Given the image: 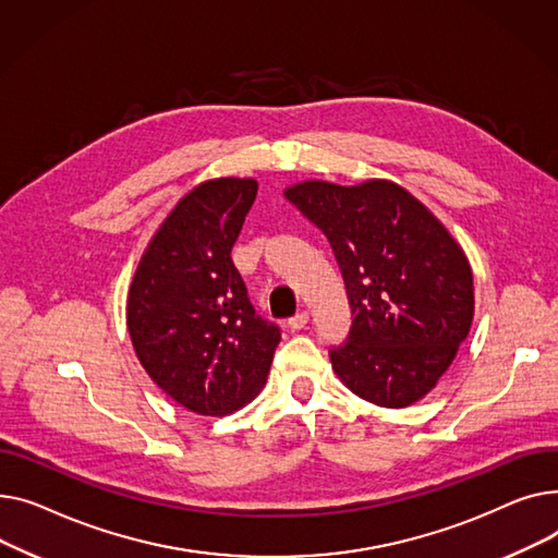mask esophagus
Returning a JSON list of instances; mask_svg holds the SVG:
<instances>
[{
  "label": "esophagus",
  "instance_id": "1",
  "mask_svg": "<svg viewBox=\"0 0 558 558\" xmlns=\"http://www.w3.org/2000/svg\"><path fill=\"white\" fill-rule=\"evenodd\" d=\"M306 324H308V313H306V311H300L298 315H292V317L288 319V326H290L292 331H302Z\"/></svg>",
  "mask_w": 558,
  "mask_h": 558
}]
</instances>
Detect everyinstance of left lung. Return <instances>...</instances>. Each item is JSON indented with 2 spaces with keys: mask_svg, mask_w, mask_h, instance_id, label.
Wrapping results in <instances>:
<instances>
[{
  "mask_svg": "<svg viewBox=\"0 0 558 558\" xmlns=\"http://www.w3.org/2000/svg\"><path fill=\"white\" fill-rule=\"evenodd\" d=\"M329 241L351 329L331 347L340 380L380 408H405L437 385L473 322V272L446 227L403 186L308 180L283 191Z\"/></svg>",
  "mask_w": 558,
  "mask_h": 558,
  "instance_id": "1",
  "label": "left lung"
}]
</instances>
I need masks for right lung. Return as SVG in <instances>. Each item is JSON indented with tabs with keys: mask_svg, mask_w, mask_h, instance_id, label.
Segmentation results:
<instances>
[{
	"mask_svg": "<svg viewBox=\"0 0 558 558\" xmlns=\"http://www.w3.org/2000/svg\"><path fill=\"white\" fill-rule=\"evenodd\" d=\"M256 180L189 191L148 243L128 292V331L155 385L182 408L225 416L264 387L279 326L258 317L232 260Z\"/></svg>",
	"mask_w": 558,
	"mask_h": 558,
	"instance_id": "1",
	"label": "right lung"
}]
</instances>
